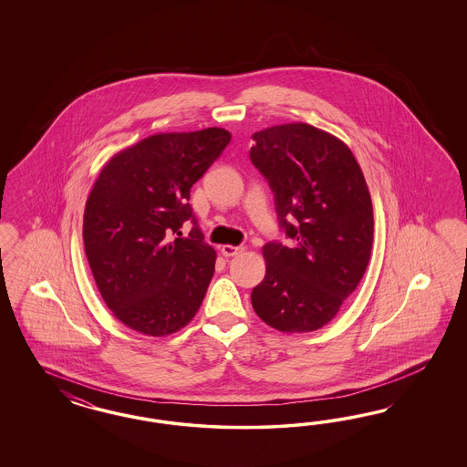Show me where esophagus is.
I'll list each match as a JSON object with an SVG mask.
<instances>
[{"instance_id": "1", "label": "esophagus", "mask_w": 467, "mask_h": 467, "mask_svg": "<svg viewBox=\"0 0 467 467\" xmlns=\"http://www.w3.org/2000/svg\"><path fill=\"white\" fill-rule=\"evenodd\" d=\"M244 248L243 246H233V244H224L223 248H221V252L224 256H236V254H241Z\"/></svg>"}]
</instances>
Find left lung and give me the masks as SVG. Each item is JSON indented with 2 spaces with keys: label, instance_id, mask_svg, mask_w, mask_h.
I'll return each instance as SVG.
<instances>
[{
  "label": "left lung",
  "instance_id": "left-lung-1",
  "mask_svg": "<svg viewBox=\"0 0 467 467\" xmlns=\"http://www.w3.org/2000/svg\"><path fill=\"white\" fill-rule=\"evenodd\" d=\"M252 139V164L293 240L264 246L267 272L252 305L281 332H311L337 315L367 270L373 243L367 182L344 141L306 123L267 128Z\"/></svg>",
  "mask_w": 467,
  "mask_h": 467
}]
</instances>
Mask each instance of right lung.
I'll use <instances>...</instances> for the list:
<instances>
[{"label": "right lung", "mask_w": 467, "mask_h": 467, "mask_svg": "<svg viewBox=\"0 0 467 467\" xmlns=\"http://www.w3.org/2000/svg\"><path fill=\"white\" fill-rule=\"evenodd\" d=\"M231 133H159L100 171L84 213V246L114 317L145 336H168L197 313L215 267L190 190L223 154ZM186 220V239L179 229Z\"/></svg>", "instance_id": "right-lung-1"}]
</instances>
